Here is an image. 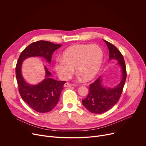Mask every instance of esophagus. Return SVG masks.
<instances>
[{"label":"esophagus","mask_w":146,"mask_h":146,"mask_svg":"<svg viewBox=\"0 0 146 146\" xmlns=\"http://www.w3.org/2000/svg\"><path fill=\"white\" fill-rule=\"evenodd\" d=\"M72 85H71V84H69V83H68V82H67V83H66V84H64V87H65V88H67V87H71Z\"/></svg>","instance_id":"obj_1"}]
</instances>
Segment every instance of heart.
I'll list each match as a JSON object with an SVG mask.
<instances>
[{
  "label": "heart",
  "mask_w": 146,
  "mask_h": 146,
  "mask_svg": "<svg viewBox=\"0 0 146 146\" xmlns=\"http://www.w3.org/2000/svg\"><path fill=\"white\" fill-rule=\"evenodd\" d=\"M103 51L97 44H76L68 48L61 58H56L54 69L62 79H68L75 71L85 81L98 74L103 61Z\"/></svg>",
  "instance_id": "obj_1"
}]
</instances>
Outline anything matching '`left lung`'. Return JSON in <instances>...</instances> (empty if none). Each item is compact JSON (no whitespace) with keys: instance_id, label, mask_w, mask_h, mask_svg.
<instances>
[{"instance_id":"1","label":"left lung","mask_w":146,"mask_h":146,"mask_svg":"<svg viewBox=\"0 0 146 146\" xmlns=\"http://www.w3.org/2000/svg\"><path fill=\"white\" fill-rule=\"evenodd\" d=\"M109 50V59L116 60L122 72L121 82L113 88L102 84V76L89 85V93L82 100L84 107L94 114H102L111 109L118 102L126 79V68L123 57L118 48L111 43L104 40Z\"/></svg>"}]
</instances>
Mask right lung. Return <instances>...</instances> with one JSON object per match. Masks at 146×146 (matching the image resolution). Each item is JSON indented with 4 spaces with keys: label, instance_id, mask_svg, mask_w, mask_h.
Segmentation results:
<instances>
[{
    "label": "right lung",
    "instance_id": "obj_1",
    "mask_svg": "<svg viewBox=\"0 0 146 146\" xmlns=\"http://www.w3.org/2000/svg\"><path fill=\"white\" fill-rule=\"evenodd\" d=\"M61 46L44 40L32 43L22 52L16 65L15 75L20 94L23 100L36 112H47L56 107L63 89L64 84L66 82L58 81L51 78L52 74L44 66L45 78L37 85L29 84L22 75L23 62L28 57H40L50 63L53 52Z\"/></svg>",
    "mask_w": 146,
    "mask_h": 146
}]
</instances>
